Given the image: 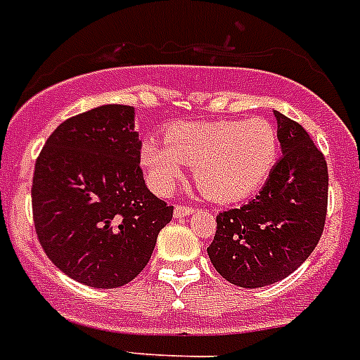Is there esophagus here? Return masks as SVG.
Listing matches in <instances>:
<instances>
[{
	"label": "esophagus",
	"instance_id": "obj_1",
	"mask_svg": "<svg viewBox=\"0 0 360 360\" xmlns=\"http://www.w3.org/2000/svg\"><path fill=\"white\" fill-rule=\"evenodd\" d=\"M192 213H194V207H186V205H175L174 209L175 219H183V217H188Z\"/></svg>",
	"mask_w": 360,
	"mask_h": 360
}]
</instances>
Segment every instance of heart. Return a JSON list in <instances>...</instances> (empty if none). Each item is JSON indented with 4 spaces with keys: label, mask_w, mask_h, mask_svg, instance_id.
<instances>
[{
    "label": "heart",
    "mask_w": 360,
    "mask_h": 360,
    "mask_svg": "<svg viewBox=\"0 0 360 360\" xmlns=\"http://www.w3.org/2000/svg\"><path fill=\"white\" fill-rule=\"evenodd\" d=\"M164 141L147 138L140 146V162L147 183L168 194L194 166V181L209 200L239 202L267 181L278 158V130L265 117L237 121L174 123Z\"/></svg>",
    "instance_id": "obj_1"
}]
</instances>
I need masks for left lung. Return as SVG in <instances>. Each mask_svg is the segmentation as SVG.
I'll return each mask as SVG.
<instances>
[{
  "mask_svg": "<svg viewBox=\"0 0 360 360\" xmlns=\"http://www.w3.org/2000/svg\"><path fill=\"white\" fill-rule=\"evenodd\" d=\"M282 158L254 200L217 217L207 248L213 267L239 288L285 278L312 254L323 233L329 172L323 153L301 124L280 112Z\"/></svg>",
  "mask_w": 360,
  "mask_h": 360,
  "instance_id": "1",
  "label": "left lung"
}]
</instances>
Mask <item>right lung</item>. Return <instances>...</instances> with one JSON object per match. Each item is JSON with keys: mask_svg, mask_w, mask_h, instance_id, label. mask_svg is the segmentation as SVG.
<instances>
[{"mask_svg": "<svg viewBox=\"0 0 360 360\" xmlns=\"http://www.w3.org/2000/svg\"><path fill=\"white\" fill-rule=\"evenodd\" d=\"M140 146L134 108L106 104L63 121L37 158V237L53 265L82 284H129L172 220L174 207L143 181Z\"/></svg>", "mask_w": 360, "mask_h": 360, "instance_id": "1", "label": "right lung"}]
</instances>
